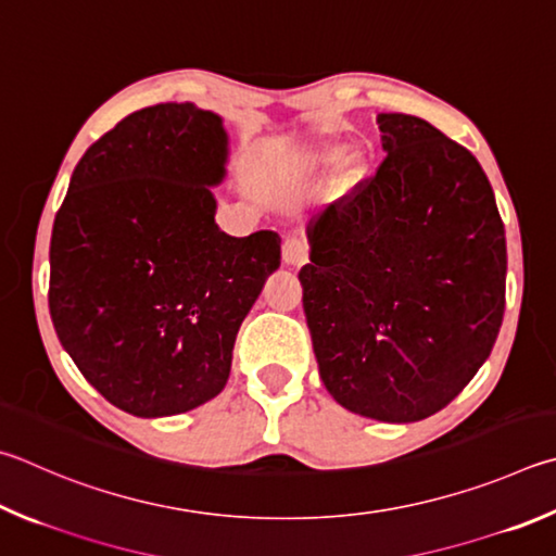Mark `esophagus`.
Returning a JSON list of instances; mask_svg holds the SVG:
<instances>
[{"instance_id":"1","label":"esophagus","mask_w":556,"mask_h":556,"mask_svg":"<svg viewBox=\"0 0 556 556\" xmlns=\"http://www.w3.org/2000/svg\"><path fill=\"white\" fill-rule=\"evenodd\" d=\"M281 257H285L287 265L301 267L308 260V243H306L304 238H299V236L287 238L285 245H281Z\"/></svg>"}]
</instances>
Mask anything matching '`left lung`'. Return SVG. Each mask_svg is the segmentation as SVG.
Instances as JSON below:
<instances>
[{
	"label": "left lung",
	"mask_w": 556,
	"mask_h": 556,
	"mask_svg": "<svg viewBox=\"0 0 556 556\" xmlns=\"http://www.w3.org/2000/svg\"><path fill=\"white\" fill-rule=\"evenodd\" d=\"M377 175L311 220L301 267L320 379L342 408L416 422L491 355L506 230L479 160L408 114H379Z\"/></svg>",
	"instance_id": "1"
}]
</instances>
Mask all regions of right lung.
<instances>
[{"label":"right lung","mask_w":556,"mask_h":556,"mask_svg":"<svg viewBox=\"0 0 556 556\" xmlns=\"http://www.w3.org/2000/svg\"><path fill=\"white\" fill-rule=\"evenodd\" d=\"M224 118L157 104L89 146L50 238V318L85 379L138 418L224 391L236 336L281 260V238L216 224Z\"/></svg>","instance_id":"1"}]
</instances>
